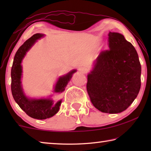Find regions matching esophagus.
Wrapping results in <instances>:
<instances>
[{
  "mask_svg": "<svg viewBox=\"0 0 151 151\" xmlns=\"http://www.w3.org/2000/svg\"><path fill=\"white\" fill-rule=\"evenodd\" d=\"M79 71L82 73H86L87 72V69H86L85 67H84V66H81V67L79 68Z\"/></svg>",
  "mask_w": 151,
  "mask_h": 151,
  "instance_id": "34e87169",
  "label": "esophagus"
}]
</instances>
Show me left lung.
<instances>
[{"instance_id": "8db88e82", "label": "left lung", "mask_w": 151, "mask_h": 151, "mask_svg": "<svg viewBox=\"0 0 151 151\" xmlns=\"http://www.w3.org/2000/svg\"><path fill=\"white\" fill-rule=\"evenodd\" d=\"M109 50L101 51L87 76L86 89L92 103L105 113H119L139 93L141 66L131 42L118 32L109 33Z\"/></svg>"}]
</instances>
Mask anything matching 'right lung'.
Wrapping results in <instances>:
<instances>
[{
	"instance_id": "obj_1",
	"label": "right lung",
	"mask_w": 151,
	"mask_h": 151,
	"mask_svg": "<svg viewBox=\"0 0 151 151\" xmlns=\"http://www.w3.org/2000/svg\"><path fill=\"white\" fill-rule=\"evenodd\" d=\"M44 35L37 33L32 36L30 39L24 42L15 54L13 63L11 68V91L12 96L16 103L19 104L22 111L27 115L36 119H46L54 116L59 111L61 100L57 103H54L50 99H29L24 95L21 85L22 58L26 55L37 40L42 37ZM76 70H73L66 75L58 78L55 86V93H62L65 91L68 82L72 78V75Z\"/></svg>"
}]
</instances>
